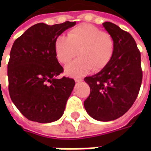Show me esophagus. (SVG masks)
<instances>
[{
    "mask_svg": "<svg viewBox=\"0 0 151 151\" xmlns=\"http://www.w3.org/2000/svg\"><path fill=\"white\" fill-rule=\"evenodd\" d=\"M74 81H75V82H80V81H82V79L81 78H75Z\"/></svg>",
    "mask_w": 151,
    "mask_h": 151,
    "instance_id": "34e87169",
    "label": "esophagus"
}]
</instances>
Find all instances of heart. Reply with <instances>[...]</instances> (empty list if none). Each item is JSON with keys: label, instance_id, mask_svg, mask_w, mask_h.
Here are the masks:
<instances>
[{"label": "heart", "instance_id": "b5f03b06", "mask_svg": "<svg viewBox=\"0 0 151 151\" xmlns=\"http://www.w3.org/2000/svg\"><path fill=\"white\" fill-rule=\"evenodd\" d=\"M114 42L107 33L92 25L83 24L69 31L67 37L59 36L55 41V52L61 63H67L78 51L80 58L65 66V73L81 77L92 70H102L110 63Z\"/></svg>", "mask_w": 151, "mask_h": 151}]
</instances>
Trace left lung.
<instances>
[{"label": "left lung", "instance_id": "left-lung-1", "mask_svg": "<svg viewBox=\"0 0 151 151\" xmlns=\"http://www.w3.org/2000/svg\"><path fill=\"white\" fill-rule=\"evenodd\" d=\"M103 26L114 40V54L105 68L84 79L91 89L84 106L92 118L110 122L122 117L132 106L143 72L140 52L131 34L112 22H103Z\"/></svg>", "mask_w": 151, "mask_h": 151}]
</instances>
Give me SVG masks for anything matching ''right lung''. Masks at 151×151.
I'll use <instances>...</instances> for the list:
<instances>
[{
    "label": "right lung",
    "mask_w": 151,
    "mask_h": 151,
    "mask_svg": "<svg viewBox=\"0 0 151 151\" xmlns=\"http://www.w3.org/2000/svg\"><path fill=\"white\" fill-rule=\"evenodd\" d=\"M75 24L37 23L13 44L8 64V91L13 103L29 121L50 123L63 114L75 81L57 78L63 68L55 55V41Z\"/></svg>",
    "instance_id": "right-lung-1"
}]
</instances>
